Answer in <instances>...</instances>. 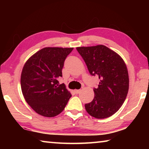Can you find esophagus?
Returning a JSON list of instances; mask_svg holds the SVG:
<instances>
[{
  "mask_svg": "<svg viewBox=\"0 0 149 149\" xmlns=\"http://www.w3.org/2000/svg\"><path fill=\"white\" fill-rule=\"evenodd\" d=\"M80 91H81V89H75L74 91V92L76 93V94H78V93H79Z\"/></svg>",
  "mask_w": 149,
  "mask_h": 149,
  "instance_id": "34e87169",
  "label": "esophagus"
}]
</instances>
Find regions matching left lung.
Listing matches in <instances>:
<instances>
[{"mask_svg": "<svg viewBox=\"0 0 149 149\" xmlns=\"http://www.w3.org/2000/svg\"><path fill=\"white\" fill-rule=\"evenodd\" d=\"M91 75L100 79L93 89L94 99L85 104L88 114L97 119L114 114L122 107L129 90V75L122 58L104 45L76 48Z\"/></svg>", "mask_w": 149, "mask_h": 149, "instance_id": "left-lung-1", "label": "left lung"}]
</instances>
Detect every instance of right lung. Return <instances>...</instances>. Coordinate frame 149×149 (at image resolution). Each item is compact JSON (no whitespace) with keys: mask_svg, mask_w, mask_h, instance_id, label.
Listing matches in <instances>:
<instances>
[{"mask_svg":"<svg viewBox=\"0 0 149 149\" xmlns=\"http://www.w3.org/2000/svg\"><path fill=\"white\" fill-rule=\"evenodd\" d=\"M74 48L45 47L25 63L21 88L26 101L37 114L52 118L64 110L71 93L59 85L64 60Z\"/></svg>","mask_w":149,"mask_h":149,"instance_id":"add662e5","label":"right lung"}]
</instances>
